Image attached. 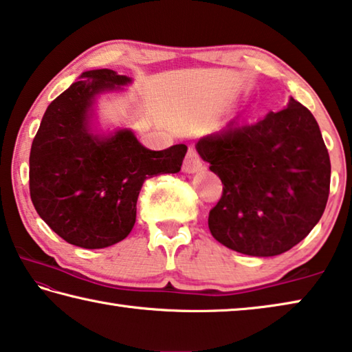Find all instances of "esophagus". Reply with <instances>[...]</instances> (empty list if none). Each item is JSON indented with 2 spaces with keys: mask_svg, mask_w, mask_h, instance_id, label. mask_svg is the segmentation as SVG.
Segmentation results:
<instances>
[{
  "mask_svg": "<svg viewBox=\"0 0 352 352\" xmlns=\"http://www.w3.org/2000/svg\"><path fill=\"white\" fill-rule=\"evenodd\" d=\"M201 168V158L194 147L188 148L186 158L183 162V170L188 172V174H194V172L200 170Z\"/></svg>",
  "mask_w": 352,
  "mask_h": 352,
  "instance_id": "esophagus-1",
  "label": "esophagus"
}]
</instances>
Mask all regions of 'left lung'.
I'll return each mask as SVG.
<instances>
[{"label": "left lung", "instance_id": "obj_1", "mask_svg": "<svg viewBox=\"0 0 352 352\" xmlns=\"http://www.w3.org/2000/svg\"><path fill=\"white\" fill-rule=\"evenodd\" d=\"M223 184L210 211L214 239L248 256H276L311 233L329 197L331 160L305 105H289L256 122L231 119L197 142Z\"/></svg>", "mask_w": 352, "mask_h": 352}]
</instances>
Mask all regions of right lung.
<instances>
[{"label": "right lung", "mask_w": 352, "mask_h": 352, "mask_svg": "<svg viewBox=\"0 0 352 352\" xmlns=\"http://www.w3.org/2000/svg\"><path fill=\"white\" fill-rule=\"evenodd\" d=\"M80 79L45 111L29 157V192L35 211L54 233L76 247L94 250L126 239L142 183L177 174L188 147L148 151L127 129L93 135L88 122L94 98L127 85L130 77L93 69Z\"/></svg>", "instance_id": "1"}]
</instances>
